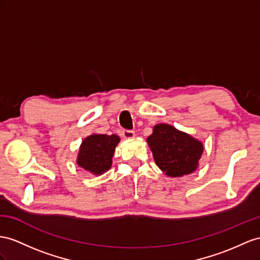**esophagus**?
<instances>
[{"label":"esophagus","mask_w":260,"mask_h":260,"mask_svg":"<svg viewBox=\"0 0 260 260\" xmlns=\"http://www.w3.org/2000/svg\"><path fill=\"white\" fill-rule=\"evenodd\" d=\"M122 136H123L125 139L134 138L135 132H134V131H129V129H123V131H122Z\"/></svg>","instance_id":"esophagus-1"}]
</instances>
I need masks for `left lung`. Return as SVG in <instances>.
Masks as SVG:
<instances>
[{
    "label": "left lung",
    "mask_w": 260,
    "mask_h": 260,
    "mask_svg": "<svg viewBox=\"0 0 260 260\" xmlns=\"http://www.w3.org/2000/svg\"><path fill=\"white\" fill-rule=\"evenodd\" d=\"M147 143L156 165L169 177L193 172L203 152L201 142L167 124L156 125Z\"/></svg>",
    "instance_id": "1"
}]
</instances>
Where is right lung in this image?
Masks as SVG:
<instances>
[{"instance_id": "add662e5", "label": "right lung", "mask_w": 260, "mask_h": 260, "mask_svg": "<svg viewBox=\"0 0 260 260\" xmlns=\"http://www.w3.org/2000/svg\"><path fill=\"white\" fill-rule=\"evenodd\" d=\"M119 142L115 134H93L86 137L81 144L77 164L84 170L94 175H102L112 166L114 149Z\"/></svg>"}]
</instances>
